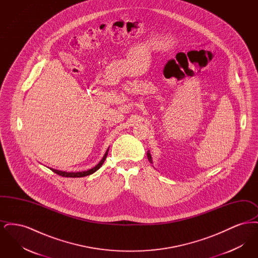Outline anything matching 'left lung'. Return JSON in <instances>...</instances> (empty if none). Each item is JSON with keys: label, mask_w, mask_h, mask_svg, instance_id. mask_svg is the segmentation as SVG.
I'll return each mask as SVG.
<instances>
[{"label": "left lung", "mask_w": 258, "mask_h": 258, "mask_svg": "<svg viewBox=\"0 0 258 258\" xmlns=\"http://www.w3.org/2000/svg\"><path fill=\"white\" fill-rule=\"evenodd\" d=\"M148 159H149V160L152 162V158H151V155H150V153H148Z\"/></svg>", "instance_id": "1"}]
</instances>
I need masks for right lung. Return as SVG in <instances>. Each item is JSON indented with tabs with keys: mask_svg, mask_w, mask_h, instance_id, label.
Wrapping results in <instances>:
<instances>
[{
	"mask_svg": "<svg viewBox=\"0 0 258 258\" xmlns=\"http://www.w3.org/2000/svg\"><path fill=\"white\" fill-rule=\"evenodd\" d=\"M107 154H108V150L106 151V153L104 154V156H103V158H102V160H100L99 162H98V164L94 167V168H92V169H89V170H87V171H82V172H64V171H59V170H56V169H51L52 171L55 172L56 174H58V175H60L61 177H71V178H79V177H85V176H88V175H91V174H93L94 172L97 171L98 168L102 165V163L104 162V160L106 159V157H107Z\"/></svg>",
	"mask_w": 258,
	"mask_h": 258,
	"instance_id": "add662e5",
	"label": "right lung"
}]
</instances>
